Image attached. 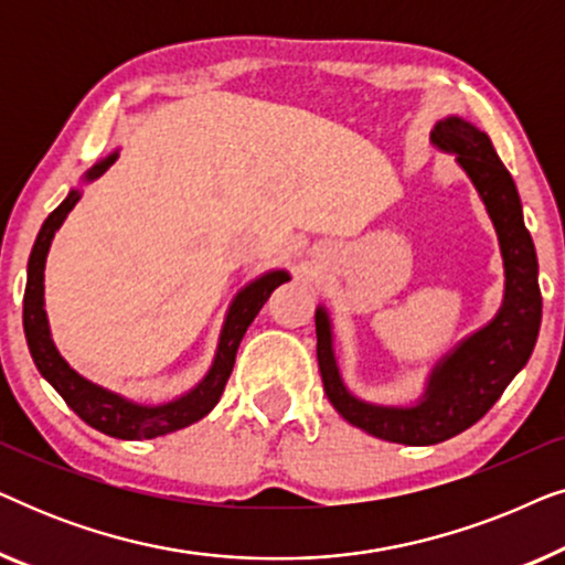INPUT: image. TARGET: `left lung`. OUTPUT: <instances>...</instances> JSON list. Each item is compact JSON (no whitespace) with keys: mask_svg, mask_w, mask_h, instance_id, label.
Masks as SVG:
<instances>
[{"mask_svg":"<svg viewBox=\"0 0 565 565\" xmlns=\"http://www.w3.org/2000/svg\"><path fill=\"white\" fill-rule=\"evenodd\" d=\"M431 143L458 157L499 234L507 290L497 319L437 362L419 404L377 406L354 398L344 388L331 344L329 313L316 308V354L331 406L367 435L401 445H437L473 427L527 365L543 319L535 244L522 221L516 184L493 151L491 138L468 120L445 118L431 130Z\"/></svg>","mask_w":565,"mask_h":565,"instance_id":"obj_1","label":"left lung"}]
</instances>
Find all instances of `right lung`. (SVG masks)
<instances>
[{"mask_svg": "<svg viewBox=\"0 0 565 565\" xmlns=\"http://www.w3.org/2000/svg\"><path fill=\"white\" fill-rule=\"evenodd\" d=\"M115 159H118V153H110V157L92 167L87 172V180H97L99 174H105ZM79 190L68 192L64 203L45 218L41 234H38L33 244V252H30L25 300H22V327H25V339L35 367L61 393V398L74 408V414L82 422H87L89 427L103 431V435L118 439H153L169 435V431L190 427V424L203 419L205 414H211V408L218 404L231 370H234L236 350L242 344L246 329H249L254 316L262 311V306L267 303V298L273 296L277 285L288 282L290 275L285 269H273V273L257 277V280L238 292L228 308L226 323H223L213 365L195 388L161 406L136 404V401L122 398L118 393L99 388V385L89 383L87 377H82L76 370L68 367V362L53 347L49 331V319H45L43 308L45 257H49L53 234L64 223L68 211L79 203Z\"/></svg>", "mask_w": 565, "mask_h": 565, "instance_id": "right-lung-1", "label": "right lung"}]
</instances>
